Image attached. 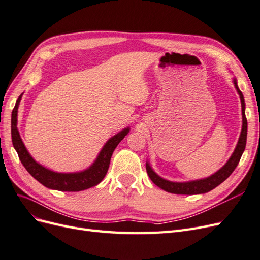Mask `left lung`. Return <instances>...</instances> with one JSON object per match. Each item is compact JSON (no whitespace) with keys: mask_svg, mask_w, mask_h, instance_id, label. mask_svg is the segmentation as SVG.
Segmentation results:
<instances>
[{"mask_svg":"<svg viewBox=\"0 0 260 260\" xmlns=\"http://www.w3.org/2000/svg\"><path fill=\"white\" fill-rule=\"evenodd\" d=\"M235 88H237L240 98H241V103H242V115H243V125H242V132L239 139V142L237 147L234 149V153L230 157V159L228 160V162L224 165V166L218 170L215 175L210 176L209 178L203 179V180H198V181H192V182H183V183H179V182H170V181L165 180L160 178L159 176H157L155 172L152 170V168L149 167V165L146 164V172L153 182L160 188H162L164 191L169 192V193H174V194H186V195H193V194H203V193H207L211 190H214L216 186L219 184H221L223 181L229 178V176L234 171V169L237 168L238 164L241 159V156L245 149L246 146V138H247V119L245 116V103H244V98L243 94L238 88L237 80H234Z\"/></svg>","mask_w":260,"mask_h":260,"instance_id":"left-lung-1","label":"left lung"}]
</instances>
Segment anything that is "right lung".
I'll return each instance as SVG.
<instances>
[{
	"instance_id": "right-lung-1",
	"label": "right lung",
	"mask_w": 260,
	"mask_h": 260,
	"mask_svg": "<svg viewBox=\"0 0 260 260\" xmlns=\"http://www.w3.org/2000/svg\"><path fill=\"white\" fill-rule=\"evenodd\" d=\"M21 95L18 98L12 113V141L21 164L29 174L44 186L58 191L78 192L99 184L106 176L109 162H111L112 155L116 146L128 135L129 129L127 128L122 130L111 140H108V142L101 151L95 162L89 169L77 172V174H58V172H54L44 168L40 164L35 161V159L28 153L25 145H23L17 130V111Z\"/></svg>"
}]
</instances>
